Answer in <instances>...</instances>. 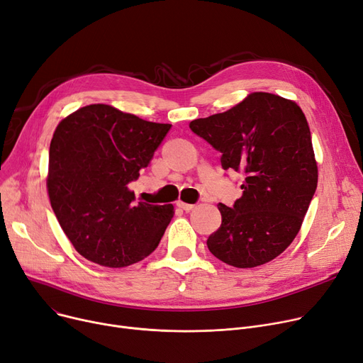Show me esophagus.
Here are the masks:
<instances>
[{"label":"esophagus","instance_id":"1","mask_svg":"<svg viewBox=\"0 0 363 363\" xmlns=\"http://www.w3.org/2000/svg\"><path fill=\"white\" fill-rule=\"evenodd\" d=\"M177 206H179V208H182L183 211H191V209L195 208V205H191V203H186V202H182V201H179V202H177Z\"/></svg>","mask_w":363,"mask_h":363}]
</instances>
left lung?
I'll list each match as a JSON object with an SVG mask.
<instances>
[{"label":"left lung","instance_id":"obj_1","mask_svg":"<svg viewBox=\"0 0 363 363\" xmlns=\"http://www.w3.org/2000/svg\"><path fill=\"white\" fill-rule=\"evenodd\" d=\"M190 130L221 152L223 169L242 173V196L218 203L221 225L209 252L236 268L283 253L301 230L318 183L311 130L301 106L267 92L231 110L190 121Z\"/></svg>","mask_w":363,"mask_h":363}]
</instances>
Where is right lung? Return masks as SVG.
I'll list each match as a JSON object with an SVG mask.
<instances>
[{"instance_id":"add662e5","label":"right lung","mask_w":363,"mask_h":363,"mask_svg":"<svg viewBox=\"0 0 363 363\" xmlns=\"http://www.w3.org/2000/svg\"><path fill=\"white\" fill-rule=\"evenodd\" d=\"M172 124L94 104L64 118L50 145L48 195L74 249L110 268L139 262L160 245L173 205L135 202L129 183L152 161Z\"/></svg>"}]
</instances>
